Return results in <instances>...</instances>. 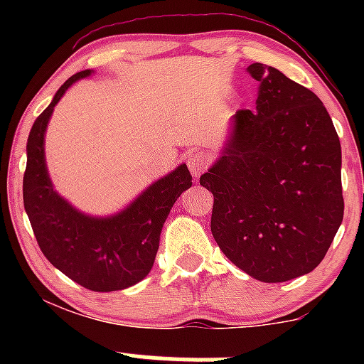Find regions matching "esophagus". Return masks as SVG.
<instances>
[{"label": "esophagus", "instance_id": "1", "mask_svg": "<svg viewBox=\"0 0 364 364\" xmlns=\"http://www.w3.org/2000/svg\"><path fill=\"white\" fill-rule=\"evenodd\" d=\"M208 164H210V156L205 152H191L190 156L186 157L188 169H190V173L193 174L195 178L202 176L207 171Z\"/></svg>", "mask_w": 364, "mask_h": 364}]
</instances>
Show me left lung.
I'll use <instances>...</instances> for the list:
<instances>
[{"label": "left lung", "mask_w": 364, "mask_h": 364, "mask_svg": "<svg viewBox=\"0 0 364 364\" xmlns=\"http://www.w3.org/2000/svg\"><path fill=\"white\" fill-rule=\"evenodd\" d=\"M257 111L240 109L223 157L200 178L214 195L210 229L236 267L286 282L323 260L344 217L341 141L306 87L253 63Z\"/></svg>", "instance_id": "1"}]
</instances>
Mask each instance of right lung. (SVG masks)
<instances>
[{
    "mask_svg": "<svg viewBox=\"0 0 364 364\" xmlns=\"http://www.w3.org/2000/svg\"><path fill=\"white\" fill-rule=\"evenodd\" d=\"M90 70L70 77L32 124L27 140L23 205L44 257L85 289L109 292L140 282L152 269L162 225L183 191L191 186L185 164L159 179L118 215L94 219L58 196L44 161V132L65 90Z\"/></svg>",
    "mask_w": 364,
    "mask_h": 364,
    "instance_id": "add662e5",
    "label": "right lung"
}]
</instances>
